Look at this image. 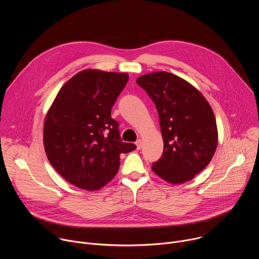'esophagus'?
Wrapping results in <instances>:
<instances>
[{"label":"esophagus","instance_id":"1","mask_svg":"<svg viewBox=\"0 0 259 259\" xmlns=\"http://www.w3.org/2000/svg\"><path fill=\"white\" fill-rule=\"evenodd\" d=\"M135 143H136V146H137V150H138V151L142 149V141H141L140 139H138Z\"/></svg>","mask_w":259,"mask_h":259}]
</instances>
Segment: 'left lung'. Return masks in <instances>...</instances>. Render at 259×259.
<instances>
[{
	"label": "left lung",
	"instance_id": "8db88e82",
	"mask_svg": "<svg viewBox=\"0 0 259 259\" xmlns=\"http://www.w3.org/2000/svg\"><path fill=\"white\" fill-rule=\"evenodd\" d=\"M136 83L156 104L164 151L153 171L178 184L193 179L211 161L217 147L214 114L190 83L166 71L141 76Z\"/></svg>",
	"mask_w": 259,
	"mask_h": 259
}]
</instances>
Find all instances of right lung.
<instances>
[{
  "mask_svg": "<svg viewBox=\"0 0 259 259\" xmlns=\"http://www.w3.org/2000/svg\"><path fill=\"white\" fill-rule=\"evenodd\" d=\"M128 75L86 69L58 92L44 125V146L54 169L80 189L95 191L112 180L120 155L136 149L121 139L110 110Z\"/></svg>",
  "mask_w": 259,
  "mask_h": 259,
  "instance_id": "obj_1",
  "label": "right lung"
}]
</instances>
